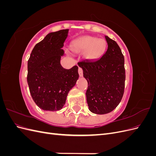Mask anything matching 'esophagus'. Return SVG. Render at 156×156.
Instances as JSON below:
<instances>
[{
	"label": "esophagus",
	"instance_id": "34e87169",
	"mask_svg": "<svg viewBox=\"0 0 156 156\" xmlns=\"http://www.w3.org/2000/svg\"><path fill=\"white\" fill-rule=\"evenodd\" d=\"M78 72H79V76L80 77H83V69L81 68H79L78 69Z\"/></svg>",
	"mask_w": 156,
	"mask_h": 156
}]
</instances>
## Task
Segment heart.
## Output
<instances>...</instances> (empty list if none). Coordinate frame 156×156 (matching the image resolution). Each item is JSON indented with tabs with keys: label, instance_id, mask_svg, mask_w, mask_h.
I'll return each mask as SVG.
<instances>
[{
	"label": "heart",
	"instance_id": "1",
	"mask_svg": "<svg viewBox=\"0 0 156 156\" xmlns=\"http://www.w3.org/2000/svg\"><path fill=\"white\" fill-rule=\"evenodd\" d=\"M107 42L92 36H84L75 40L72 43V49L77 53H84L85 58L90 60L100 58L104 54Z\"/></svg>",
	"mask_w": 156,
	"mask_h": 156
}]
</instances>
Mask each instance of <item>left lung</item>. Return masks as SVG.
I'll return each mask as SVG.
<instances>
[{
  "instance_id": "obj_1",
  "label": "left lung",
  "mask_w": 156,
  "mask_h": 156,
  "mask_svg": "<svg viewBox=\"0 0 156 156\" xmlns=\"http://www.w3.org/2000/svg\"><path fill=\"white\" fill-rule=\"evenodd\" d=\"M105 40L108 48L101 58L80 63L88 82V108L98 115L114 110L122 100L125 88L124 56L115 40L107 36Z\"/></svg>"
}]
</instances>
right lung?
<instances>
[{"label": "right lung", "mask_w": 156, "mask_h": 156, "mask_svg": "<svg viewBox=\"0 0 156 156\" xmlns=\"http://www.w3.org/2000/svg\"><path fill=\"white\" fill-rule=\"evenodd\" d=\"M68 29L51 32L32 49L28 60L27 83L33 100L45 111H58L79 78L78 66L60 64Z\"/></svg>", "instance_id": "right-lung-1"}]
</instances>
